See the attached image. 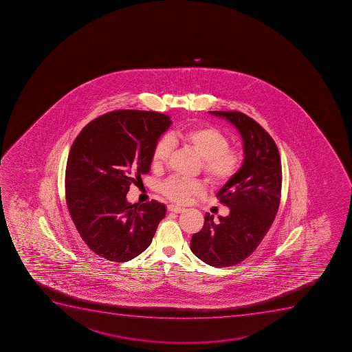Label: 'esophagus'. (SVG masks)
<instances>
[{
	"label": "esophagus",
	"instance_id": "1",
	"mask_svg": "<svg viewBox=\"0 0 352 352\" xmlns=\"http://www.w3.org/2000/svg\"><path fill=\"white\" fill-rule=\"evenodd\" d=\"M167 209H168V211H170V212L174 213H182L186 210L185 208H182V206H167Z\"/></svg>",
	"mask_w": 352,
	"mask_h": 352
}]
</instances>
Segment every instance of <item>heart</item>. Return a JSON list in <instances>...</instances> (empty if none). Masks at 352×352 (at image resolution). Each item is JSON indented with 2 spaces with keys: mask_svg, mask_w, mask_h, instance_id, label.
I'll list each match as a JSON object with an SVG mask.
<instances>
[{
  "mask_svg": "<svg viewBox=\"0 0 352 352\" xmlns=\"http://www.w3.org/2000/svg\"><path fill=\"white\" fill-rule=\"evenodd\" d=\"M172 142L189 146L202 158V170L213 185H223L236 175L243 164L244 155L240 149L228 148L230 140L213 126H199L170 133L160 138L151 153V165L160 168L168 162ZM160 192L167 199L186 204L206 192V186L199 180L170 178L164 182Z\"/></svg>",
  "mask_w": 352,
  "mask_h": 352,
  "instance_id": "obj_1",
  "label": "heart"
}]
</instances>
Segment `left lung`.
I'll list each match as a JSON object with an SVG mask.
<instances>
[{
    "instance_id": "left-lung-1",
    "label": "left lung",
    "mask_w": 352,
    "mask_h": 352,
    "mask_svg": "<svg viewBox=\"0 0 352 352\" xmlns=\"http://www.w3.org/2000/svg\"><path fill=\"white\" fill-rule=\"evenodd\" d=\"M232 122L243 140L244 160L234 178L217 192L230 214L206 213L194 234L190 250L214 267L243 261L261 243L278 213L281 197V160L274 140L254 119L239 111H209Z\"/></svg>"
}]
</instances>
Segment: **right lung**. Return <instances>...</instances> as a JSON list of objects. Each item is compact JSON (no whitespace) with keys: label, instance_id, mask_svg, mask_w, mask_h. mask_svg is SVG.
Returning a JSON list of instances; mask_svg holds the SVG:
<instances>
[{"label":"right lung","instance_id":"add662e5","mask_svg":"<svg viewBox=\"0 0 352 352\" xmlns=\"http://www.w3.org/2000/svg\"><path fill=\"white\" fill-rule=\"evenodd\" d=\"M160 112L117 110L81 129L65 170L67 209L81 239L108 261H131L149 247L166 206L131 204V184L150 170L151 153L170 127Z\"/></svg>","mask_w":352,"mask_h":352}]
</instances>
